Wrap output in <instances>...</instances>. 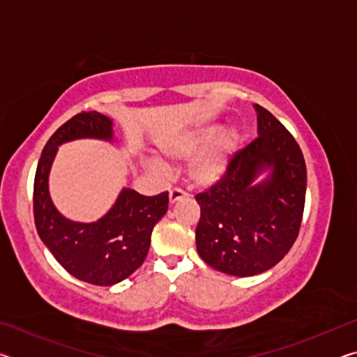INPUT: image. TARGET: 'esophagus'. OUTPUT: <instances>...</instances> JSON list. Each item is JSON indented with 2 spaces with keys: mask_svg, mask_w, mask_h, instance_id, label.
<instances>
[{
  "mask_svg": "<svg viewBox=\"0 0 357 357\" xmlns=\"http://www.w3.org/2000/svg\"><path fill=\"white\" fill-rule=\"evenodd\" d=\"M184 197H187V193L181 189H172L170 193H168V200H170L172 204L176 203L178 200H181V198H184Z\"/></svg>",
  "mask_w": 357,
  "mask_h": 357,
  "instance_id": "obj_1",
  "label": "esophagus"
}]
</instances>
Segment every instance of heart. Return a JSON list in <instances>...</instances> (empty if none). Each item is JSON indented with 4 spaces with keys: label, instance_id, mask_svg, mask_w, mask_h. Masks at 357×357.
Returning <instances> with one entry per match:
<instances>
[{
    "label": "heart",
    "instance_id": "b5f03b06",
    "mask_svg": "<svg viewBox=\"0 0 357 357\" xmlns=\"http://www.w3.org/2000/svg\"><path fill=\"white\" fill-rule=\"evenodd\" d=\"M219 124H203L165 135L159 142L160 162H148L154 172L165 170L166 165L183 164L187 167V179L195 187H211L225 176L231 164L233 149L239 142L236 129L222 130Z\"/></svg>",
    "mask_w": 357,
    "mask_h": 357
}]
</instances>
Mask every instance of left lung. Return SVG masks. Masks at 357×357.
<instances>
[{"label": "left lung", "mask_w": 357, "mask_h": 357, "mask_svg": "<svg viewBox=\"0 0 357 357\" xmlns=\"http://www.w3.org/2000/svg\"><path fill=\"white\" fill-rule=\"evenodd\" d=\"M253 107L258 137L231 157L222 181L195 197L198 255L236 277L261 274L287 255L299 234L307 189L299 144L273 113Z\"/></svg>", "instance_id": "obj_1"}]
</instances>
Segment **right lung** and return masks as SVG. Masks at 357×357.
Wrapping results in <instances>:
<instances>
[{"mask_svg": "<svg viewBox=\"0 0 357 357\" xmlns=\"http://www.w3.org/2000/svg\"><path fill=\"white\" fill-rule=\"evenodd\" d=\"M80 138L113 142V121L99 112L78 113L47 142L34 178L36 229L70 275L93 285L112 287L143 264L153 228L168 209V192L144 197L124 187L110 211L99 220H69L52 202L48 176L58 148Z\"/></svg>", "mask_w": 357, "mask_h": 357, "instance_id": "add662e5", "label": "right lung"}]
</instances>
